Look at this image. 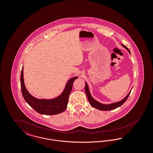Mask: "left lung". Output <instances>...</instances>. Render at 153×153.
<instances>
[{"label": "left lung", "instance_id": "8db88e82", "mask_svg": "<svg viewBox=\"0 0 153 153\" xmlns=\"http://www.w3.org/2000/svg\"><path fill=\"white\" fill-rule=\"evenodd\" d=\"M122 45L123 46L124 48H126L128 51L130 53V51H129V49L126 46H124L123 44H122ZM85 93L86 95L87 96L88 99V101L89 102L90 104L91 105L92 107H94L95 108L101 110V111H109V110H112V109H115L117 107L121 106L122 104H123L124 102H126L127 99V98L128 97L129 95L131 93V91L129 92V94L126 96V97H124L123 100H120V102H114V103H111L109 104H104L100 103L99 102H97L96 100H95L92 96L91 95L90 92L89 91V88L87 82H85Z\"/></svg>", "mask_w": 153, "mask_h": 153}]
</instances>
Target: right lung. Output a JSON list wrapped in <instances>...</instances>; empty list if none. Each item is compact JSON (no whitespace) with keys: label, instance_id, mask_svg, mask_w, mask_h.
I'll return each mask as SVG.
<instances>
[{"label":"right lung","instance_id":"obj_1","mask_svg":"<svg viewBox=\"0 0 153 153\" xmlns=\"http://www.w3.org/2000/svg\"><path fill=\"white\" fill-rule=\"evenodd\" d=\"M78 77H74L68 80L62 93L53 99H38L30 95L26 89L23 79V67L21 74V86L22 94L25 101L37 112L42 115H52L64 112L67 107L69 96L73 87V82Z\"/></svg>","mask_w":153,"mask_h":153}]
</instances>
